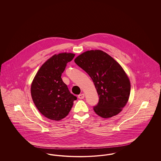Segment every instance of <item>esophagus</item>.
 <instances>
[{
  "mask_svg": "<svg viewBox=\"0 0 161 161\" xmlns=\"http://www.w3.org/2000/svg\"><path fill=\"white\" fill-rule=\"evenodd\" d=\"M78 98L80 99H83L84 98V93H81V94H80L78 96Z\"/></svg>",
  "mask_w": 161,
  "mask_h": 161,
  "instance_id": "1",
  "label": "esophagus"
}]
</instances>
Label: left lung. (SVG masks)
I'll list each match as a JSON object with an SVG mask.
<instances>
[{
  "label": "left lung",
  "instance_id": "left-lung-1",
  "mask_svg": "<svg viewBox=\"0 0 161 161\" xmlns=\"http://www.w3.org/2000/svg\"><path fill=\"white\" fill-rule=\"evenodd\" d=\"M74 61L92 78L99 102L95 112L103 118L120 113L130 97V80L121 66L106 53L101 50L87 51Z\"/></svg>",
  "mask_w": 161,
  "mask_h": 161
}]
</instances>
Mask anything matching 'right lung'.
Instances as JSON below:
<instances>
[{"mask_svg":"<svg viewBox=\"0 0 161 161\" xmlns=\"http://www.w3.org/2000/svg\"><path fill=\"white\" fill-rule=\"evenodd\" d=\"M74 56L68 53L55 54L42 64L31 83V97L36 107L49 119L60 121L65 118L77 100L61 78L66 64Z\"/></svg>","mask_w":161,"mask_h":161,"instance_id":"1","label":"right lung"}]
</instances>
